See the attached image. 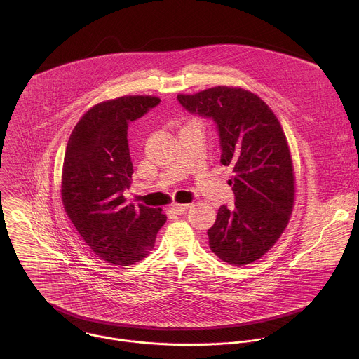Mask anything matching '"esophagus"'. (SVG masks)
I'll list each match as a JSON object with an SVG mask.
<instances>
[{"mask_svg": "<svg viewBox=\"0 0 359 359\" xmlns=\"http://www.w3.org/2000/svg\"><path fill=\"white\" fill-rule=\"evenodd\" d=\"M188 207H189V205H178V203H174V205H171L170 210H171L174 214L181 215V214H184V212L188 210Z\"/></svg>", "mask_w": 359, "mask_h": 359, "instance_id": "1", "label": "esophagus"}]
</instances>
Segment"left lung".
<instances>
[{
    "mask_svg": "<svg viewBox=\"0 0 359 359\" xmlns=\"http://www.w3.org/2000/svg\"><path fill=\"white\" fill-rule=\"evenodd\" d=\"M177 100L191 114L215 123L221 163L235 174L228 181L235 207L218 208L207 231L208 246L231 265L250 264L275 245L293 210L294 175L285 133L268 104L242 88L218 86Z\"/></svg>",
    "mask_w": 359,
    "mask_h": 359,
    "instance_id": "left-lung-1",
    "label": "left lung"
}]
</instances>
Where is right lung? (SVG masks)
<instances>
[{"mask_svg": "<svg viewBox=\"0 0 359 359\" xmlns=\"http://www.w3.org/2000/svg\"><path fill=\"white\" fill-rule=\"evenodd\" d=\"M160 100L120 97L91 107L76 124L63 160L62 202L90 249L106 262L128 266L154 249L167 217L161 208L126 205L134 172L128 124Z\"/></svg>", "mask_w": 359, "mask_h": 359, "instance_id": "obj_1", "label": "right lung"}]
</instances>
